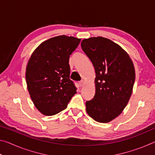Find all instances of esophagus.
<instances>
[{
	"instance_id": "obj_1",
	"label": "esophagus",
	"mask_w": 155,
	"mask_h": 155,
	"mask_svg": "<svg viewBox=\"0 0 155 155\" xmlns=\"http://www.w3.org/2000/svg\"><path fill=\"white\" fill-rule=\"evenodd\" d=\"M78 84H79L80 87H82V86L84 85V84H85V82H84V81H79Z\"/></svg>"
}]
</instances>
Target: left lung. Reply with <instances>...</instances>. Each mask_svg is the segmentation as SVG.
<instances>
[{"mask_svg": "<svg viewBox=\"0 0 155 155\" xmlns=\"http://www.w3.org/2000/svg\"><path fill=\"white\" fill-rule=\"evenodd\" d=\"M81 48L96 72V94L86 102V111L96 122H109L121 114L130 98L134 65L121 46L103 37L84 39Z\"/></svg>", "mask_w": 155, "mask_h": 155, "instance_id": "8db88e82", "label": "left lung"}]
</instances>
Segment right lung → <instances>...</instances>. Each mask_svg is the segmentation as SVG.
Returning a JSON list of instances; mask_svg holds the SVG:
<instances>
[{
    "instance_id": "1",
    "label": "right lung",
    "mask_w": 155,
    "mask_h": 155,
    "mask_svg": "<svg viewBox=\"0 0 155 155\" xmlns=\"http://www.w3.org/2000/svg\"><path fill=\"white\" fill-rule=\"evenodd\" d=\"M81 41L59 35L43 41L33 52L26 68L27 89L41 114L53 115L64 110L77 88L70 79V55Z\"/></svg>"
}]
</instances>
